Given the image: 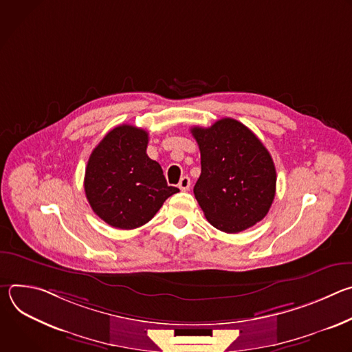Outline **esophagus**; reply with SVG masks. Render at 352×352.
<instances>
[{
  "instance_id": "obj_1",
  "label": "esophagus",
  "mask_w": 352,
  "mask_h": 352,
  "mask_svg": "<svg viewBox=\"0 0 352 352\" xmlns=\"http://www.w3.org/2000/svg\"><path fill=\"white\" fill-rule=\"evenodd\" d=\"M189 186H190V178H189V177H182V178L179 179L178 188H179L181 190H188Z\"/></svg>"
}]
</instances>
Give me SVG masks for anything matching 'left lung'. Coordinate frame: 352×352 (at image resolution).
<instances>
[{"mask_svg":"<svg viewBox=\"0 0 352 352\" xmlns=\"http://www.w3.org/2000/svg\"><path fill=\"white\" fill-rule=\"evenodd\" d=\"M200 150L195 197L208 221L236 234L269 213L276 195V167L259 138L232 118L190 129Z\"/></svg>","mask_w":352,"mask_h":352,"instance_id":"left-lung-1","label":"left lung"}]
</instances>
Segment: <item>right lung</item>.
Segmentation results:
<instances>
[{
  "instance_id": "add662e5",
  "label": "right lung",
  "mask_w": 352,
  "mask_h": 352,
  "mask_svg": "<svg viewBox=\"0 0 352 352\" xmlns=\"http://www.w3.org/2000/svg\"><path fill=\"white\" fill-rule=\"evenodd\" d=\"M147 143L144 129L124 124L111 129L89 157L86 197L93 212L114 228L146 224L167 197L179 192L167 185L160 164L146 155Z\"/></svg>"
}]
</instances>
